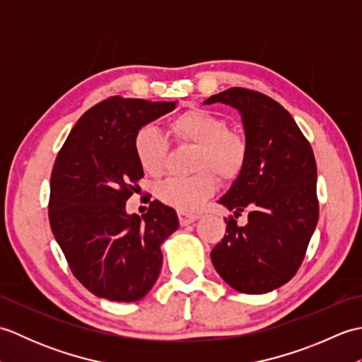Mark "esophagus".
Masks as SVG:
<instances>
[{
	"instance_id": "esophagus-1",
	"label": "esophagus",
	"mask_w": 362,
	"mask_h": 362,
	"mask_svg": "<svg viewBox=\"0 0 362 362\" xmlns=\"http://www.w3.org/2000/svg\"><path fill=\"white\" fill-rule=\"evenodd\" d=\"M199 216L197 214H194V213H179V222H180V226H188V224H191V222H194L196 219H197Z\"/></svg>"
}]
</instances>
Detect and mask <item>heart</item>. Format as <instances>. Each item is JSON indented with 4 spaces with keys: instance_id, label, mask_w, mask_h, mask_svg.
<instances>
[{
    "instance_id": "1",
    "label": "heart",
    "mask_w": 362,
    "mask_h": 362,
    "mask_svg": "<svg viewBox=\"0 0 362 362\" xmlns=\"http://www.w3.org/2000/svg\"><path fill=\"white\" fill-rule=\"evenodd\" d=\"M168 130L177 143L196 146L194 171L197 174L185 179H169L157 189L163 204L179 211H194L216 188L219 180H235L245 166L249 146L241 135L228 130L226 119L206 110H188L169 121ZM138 163L151 177L165 173L168 141L156 127L144 126L134 140Z\"/></svg>"
}]
</instances>
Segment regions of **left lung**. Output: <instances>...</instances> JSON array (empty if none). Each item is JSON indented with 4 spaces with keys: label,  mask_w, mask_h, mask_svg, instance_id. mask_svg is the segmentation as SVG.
<instances>
[{
    "label": "left lung",
    "mask_w": 362,
    "mask_h": 362,
    "mask_svg": "<svg viewBox=\"0 0 362 362\" xmlns=\"http://www.w3.org/2000/svg\"><path fill=\"white\" fill-rule=\"evenodd\" d=\"M213 103L240 110L249 157L219 201L233 214L211 261L233 289L266 294L296 275L317 226L316 158L294 118L267 95L232 87L205 101ZM243 212L248 224L238 226Z\"/></svg>",
    "instance_id": "1"
}]
</instances>
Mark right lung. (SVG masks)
Returning <instances> with one entry per match:
<instances>
[{
	"label": "right lung",
	"mask_w": 362,
	"mask_h": 362,
	"mask_svg": "<svg viewBox=\"0 0 362 362\" xmlns=\"http://www.w3.org/2000/svg\"><path fill=\"white\" fill-rule=\"evenodd\" d=\"M175 103L110 96L82 115L54 161L48 216L73 275L95 296L136 302L157 281L160 245L179 227L171 206L126 213L144 175L134 140Z\"/></svg>",
	"instance_id": "add662e5"
}]
</instances>
